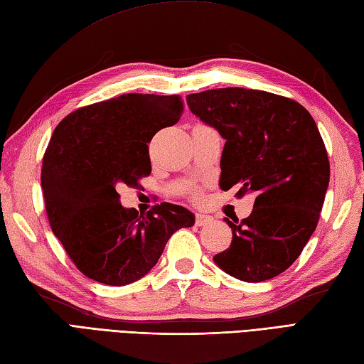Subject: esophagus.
Returning <instances> with one entry per match:
<instances>
[{
  "label": "esophagus",
  "instance_id": "1",
  "mask_svg": "<svg viewBox=\"0 0 364 364\" xmlns=\"http://www.w3.org/2000/svg\"><path fill=\"white\" fill-rule=\"evenodd\" d=\"M214 220L213 215H206V214H196V225L197 227H203L208 225V223H211Z\"/></svg>",
  "mask_w": 364,
  "mask_h": 364
}]
</instances>
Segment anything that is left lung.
<instances>
[{"label":"left lung","instance_id":"1","mask_svg":"<svg viewBox=\"0 0 364 364\" xmlns=\"http://www.w3.org/2000/svg\"><path fill=\"white\" fill-rule=\"evenodd\" d=\"M186 100L225 139L219 186L257 196L249 218H225L233 239L214 262L237 280H270L299 258L326 198L330 162L316 122L297 102L264 90L211 89Z\"/></svg>","mask_w":364,"mask_h":364}]
</instances>
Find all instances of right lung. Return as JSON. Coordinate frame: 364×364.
Returning <instances> with one entry per match:
<instances>
[{
	"instance_id": "right-lung-1",
	"label": "right lung",
	"mask_w": 364,
	"mask_h": 364,
	"mask_svg": "<svg viewBox=\"0 0 364 364\" xmlns=\"http://www.w3.org/2000/svg\"><path fill=\"white\" fill-rule=\"evenodd\" d=\"M183 114L180 95L125 94L76 109L59 123L45 151L42 189L54 236L81 272L125 286L156 264L176 230L194 214L172 203L146 214L123 208L117 184L150 175L149 144Z\"/></svg>"
}]
</instances>
